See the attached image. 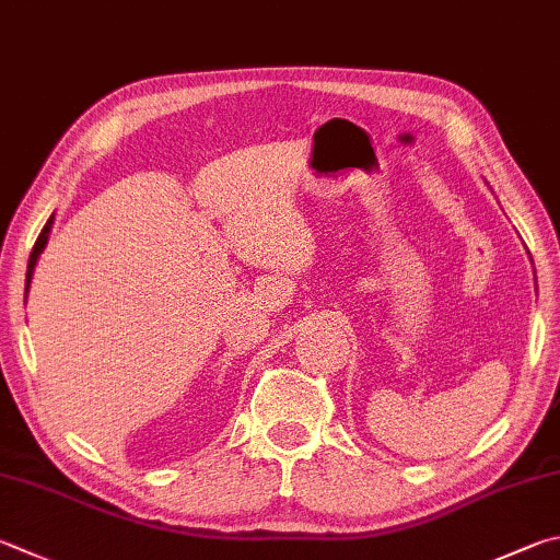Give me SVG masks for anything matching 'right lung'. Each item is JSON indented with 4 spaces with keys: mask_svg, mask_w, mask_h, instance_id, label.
<instances>
[{
    "mask_svg": "<svg viewBox=\"0 0 560 560\" xmlns=\"http://www.w3.org/2000/svg\"><path fill=\"white\" fill-rule=\"evenodd\" d=\"M50 228H54V215L48 218V222H46V225H44V230H40V235H38L36 245H34V249H32V257H28V267H26V289H24V293H28V287H32V279H34L36 261H38V257H40V252H44V249H46V245H48Z\"/></svg>",
    "mask_w": 560,
    "mask_h": 560,
    "instance_id": "1",
    "label": "right lung"
}]
</instances>
